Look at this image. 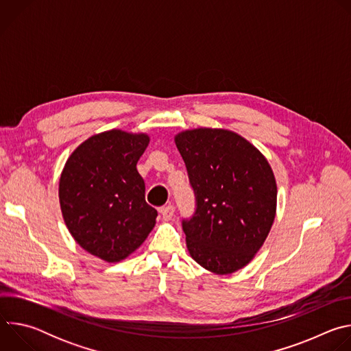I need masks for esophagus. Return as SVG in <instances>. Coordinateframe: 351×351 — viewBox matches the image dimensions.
Instances as JSON below:
<instances>
[{
	"label": "esophagus",
	"instance_id": "1",
	"mask_svg": "<svg viewBox=\"0 0 351 351\" xmlns=\"http://www.w3.org/2000/svg\"><path fill=\"white\" fill-rule=\"evenodd\" d=\"M173 213H175V207H173V206H168V207H162V208H161V215H162V218H164L165 221L172 219Z\"/></svg>",
	"mask_w": 351,
	"mask_h": 351
}]
</instances>
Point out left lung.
<instances>
[{"label":"left lung","instance_id":"8db88e82","mask_svg":"<svg viewBox=\"0 0 351 351\" xmlns=\"http://www.w3.org/2000/svg\"><path fill=\"white\" fill-rule=\"evenodd\" d=\"M175 143L189 171L197 210L183 221L190 257L215 275L250 264L276 215L274 171L260 149L236 132L182 130Z\"/></svg>","mask_w":351,"mask_h":351}]
</instances>
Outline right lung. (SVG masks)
Returning <instances> with one entry per match:
<instances>
[{"instance_id":"add662e5","label":"right lung","mask_w":351,"mask_h":351,"mask_svg":"<svg viewBox=\"0 0 351 351\" xmlns=\"http://www.w3.org/2000/svg\"><path fill=\"white\" fill-rule=\"evenodd\" d=\"M147 133L112 129L90 136L65 162L60 206L75 241L107 263L128 258L156 226L157 211L145 203L137 161Z\"/></svg>"}]
</instances>
